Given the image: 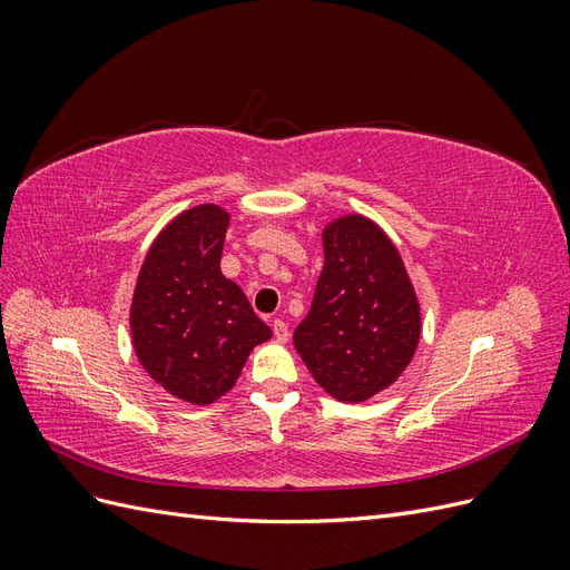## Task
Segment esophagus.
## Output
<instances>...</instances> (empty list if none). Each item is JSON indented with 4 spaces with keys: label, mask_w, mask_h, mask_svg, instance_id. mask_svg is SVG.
Masks as SVG:
<instances>
[{
    "label": "esophagus",
    "mask_w": 570,
    "mask_h": 570,
    "mask_svg": "<svg viewBox=\"0 0 570 570\" xmlns=\"http://www.w3.org/2000/svg\"><path fill=\"white\" fill-rule=\"evenodd\" d=\"M271 327H273V335H275V340H278V342H287L289 340V331H287V323L285 321L273 318Z\"/></svg>",
    "instance_id": "obj_1"
}]
</instances>
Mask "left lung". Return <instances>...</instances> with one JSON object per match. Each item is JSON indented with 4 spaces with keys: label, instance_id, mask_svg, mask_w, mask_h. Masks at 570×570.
<instances>
[{
    "label": "left lung",
    "instance_id": "left-lung-1",
    "mask_svg": "<svg viewBox=\"0 0 570 570\" xmlns=\"http://www.w3.org/2000/svg\"><path fill=\"white\" fill-rule=\"evenodd\" d=\"M325 264L314 302L295 331L314 381L340 402L390 387L416 352L421 308L402 256L364 216L323 230Z\"/></svg>",
    "mask_w": 570,
    "mask_h": 570
}]
</instances>
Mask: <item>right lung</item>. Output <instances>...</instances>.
<instances>
[{
	"label": "right lung",
	"mask_w": 570,
	"mask_h": 570,
	"mask_svg": "<svg viewBox=\"0 0 570 570\" xmlns=\"http://www.w3.org/2000/svg\"><path fill=\"white\" fill-rule=\"evenodd\" d=\"M228 220L214 204L170 220L145 258L130 308L140 364L193 404L226 394L249 352L271 337L245 292L220 273Z\"/></svg>",
	"instance_id": "right-lung-1"
}]
</instances>
